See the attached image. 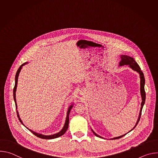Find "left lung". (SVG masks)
<instances>
[{"label":"left lung","instance_id":"left-lung-1","mask_svg":"<svg viewBox=\"0 0 158 158\" xmlns=\"http://www.w3.org/2000/svg\"><path fill=\"white\" fill-rule=\"evenodd\" d=\"M121 60L119 62V66H122V65H129V66L131 67V68L135 71H136L138 73H139V76H140V91H141V98H142V102H141V109H140V112H139V117H138V119L137 121V123L136 124V125H135V126L130 131H131L132 130H133L135 127H136L138 124V123H139V120H140V118H141V112H142V109H143V106L144 104V102H145V99H146V93H145V90H144V84H145V79H144V74L142 72V71L141 70V68L139 66V65L138 64V63L135 61V60L131 57H129V56H126V55H121ZM93 132L95 136H96L97 137H99L100 138H102L101 136H99V135H98L93 129H91ZM129 131V132H130ZM127 132V133H128ZM126 134H124V135H122V136H118V137H116V138H112L111 139H119L122 137H123L124 136H125Z\"/></svg>","mask_w":158,"mask_h":158}]
</instances>
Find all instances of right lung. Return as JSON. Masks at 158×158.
Here are the masks:
<instances>
[{"instance_id":"right-lung-1","label":"right lung","mask_w":158,"mask_h":158,"mask_svg":"<svg viewBox=\"0 0 158 158\" xmlns=\"http://www.w3.org/2000/svg\"><path fill=\"white\" fill-rule=\"evenodd\" d=\"M28 62H25L24 64H22L20 67L19 68V69L17 70V73H16V75H15V86H14V90H13V94H14V101H15V107H16V109H17V103H16V98H15V93H16V89H17V81H18V77H19V73L22 68V66H24L25 64H27ZM73 107V104L71 105L69 107V109H68V110H67V116H66V119H65V124H64V126L63 127V128L62 129V130L60 131H59V132L56 133V134H52V135H49V136H46V135H43L42 134H39V133H37L34 131H33L32 130H31L29 129H27L32 133L34 134L35 136H36L38 138H40L41 139H54V138H59L61 136H62V135L66 132V131L67 130V128H68V126H69V113L71 112V110L72 109ZM17 117L20 121V122L23 124L24 126V124H23V123H22V120L20 119V117H19V112L17 110ZM26 127V126H25Z\"/></svg>"}]
</instances>
